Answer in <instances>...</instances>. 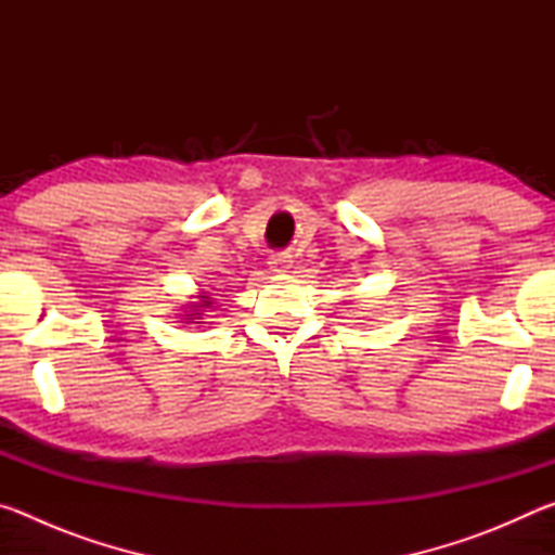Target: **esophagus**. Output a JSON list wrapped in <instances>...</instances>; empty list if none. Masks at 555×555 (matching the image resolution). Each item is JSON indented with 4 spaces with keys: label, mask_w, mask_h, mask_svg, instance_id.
Here are the masks:
<instances>
[{
    "label": "esophagus",
    "mask_w": 555,
    "mask_h": 555,
    "mask_svg": "<svg viewBox=\"0 0 555 555\" xmlns=\"http://www.w3.org/2000/svg\"><path fill=\"white\" fill-rule=\"evenodd\" d=\"M269 264L274 271H286L291 267V257L288 255H271Z\"/></svg>",
    "instance_id": "obj_1"
}]
</instances>
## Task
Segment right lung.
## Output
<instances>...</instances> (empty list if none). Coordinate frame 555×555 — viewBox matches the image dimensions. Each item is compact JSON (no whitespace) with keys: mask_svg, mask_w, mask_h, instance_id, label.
I'll use <instances>...</instances> for the list:
<instances>
[{"mask_svg":"<svg viewBox=\"0 0 555 555\" xmlns=\"http://www.w3.org/2000/svg\"><path fill=\"white\" fill-rule=\"evenodd\" d=\"M201 300H203V304L201 306H205V308H208L210 306V300H208V296H198ZM195 311H198V308H195Z\"/></svg>","mask_w":555,"mask_h":555,"instance_id":"obj_1","label":"right lung"}]
</instances>
